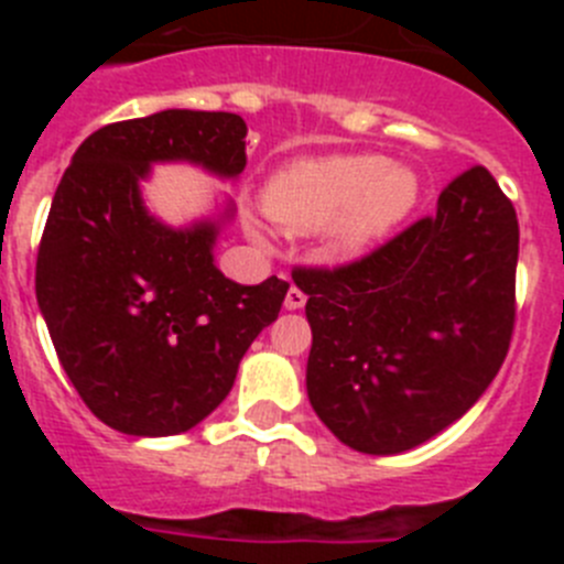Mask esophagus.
Masks as SVG:
<instances>
[{"label":"esophagus","mask_w":564,"mask_h":564,"mask_svg":"<svg viewBox=\"0 0 564 564\" xmlns=\"http://www.w3.org/2000/svg\"><path fill=\"white\" fill-rule=\"evenodd\" d=\"M305 302H307V296L302 291H299L296 285L288 288V296H285V307H288V311H299V307H305Z\"/></svg>","instance_id":"1"}]
</instances>
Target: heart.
I'll use <instances>...</instances> for the list:
<instances>
[{
    "label": "heart",
    "instance_id": "1",
    "mask_svg": "<svg viewBox=\"0 0 564 564\" xmlns=\"http://www.w3.org/2000/svg\"><path fill=\"white\" fill-rule=\"evenodd\" d=\"M262 203L268 217L291 234L330 226V248L350 257L415 208L417 177L410 166L372 152L299 158L268 181ZM248 228L259 237L253 223Z\"/></svg>",
    "mask_w": 564,
    "mask_h": 564
}]
</instances>
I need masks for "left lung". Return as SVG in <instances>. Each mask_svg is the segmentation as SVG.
Listing matches in <instances>:
<instances>
[{
  "label": "left lung",
  "instance_id": "8db88e82",
  "mask_svg": "<svg viewBox=\"0 0 564 564\" xmlns=\"http://www.w3.org/2000/svg\"><path fill=\"white\" fill-rule=\"evenodd\" d=\"M517 253L514 206L471 166L367 257L293 271L313 330L307 398L344 446L398 455L475 406L514 333Z\"/></svg>",
  "mask_w": 564,
  "mask_h": 564
}]
</instances>
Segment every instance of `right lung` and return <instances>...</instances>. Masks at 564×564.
<instances>
[{"label":"right lung","mask_w":564,"mask_h":564,"mask_svg":"<svg viewBox=\"0 0 564 564\" xmlns=\"http://www.w3.org/2000/svg\"><path fill=\"white\" fill-rule=\"evenodd\" d=\"M246 134L234 112L163 109L89 134L58 183L36 259L39 311L82 401L123 435H181L212 415L285 302V279L239 285L214 265L231 206L188 228L143 206L154 163L239 177Z\"/></svg>","instance_id":"1"}]
</instances>
